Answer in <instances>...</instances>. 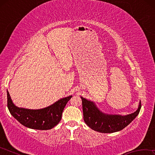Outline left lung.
Here are the masks:
<instances>
[{
  "label": "left lung",
  "mask_w": 155,
  "mask_h": 155,
  "mask_svg": "<svg viewBox=\"0 0 155 155\" xmlns=\"http://www.w3.org/2000/svg\"><path fill=\"white\" fill-rule=\"evenodd\" d=\"M82 99L83 119L91 129L103 133H111L120 131L134 120L140 111L141 101L137 111L127 115H107L100 111L93 102Z\"/></svg>",
  "instance_id": "8db88e82"
}]
</instances>
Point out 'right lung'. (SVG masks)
<instances>
[{
	"mask_svg": "<svg viewBox=\"0 0 155 155\" xmlns=\"http://www.w3.org/2000/svg\"><path fill=\"white\" fill-rule=\"evenodd\" d=\"M72 96L59 100L41 109H27L15 107L7 91V107L13 116L25 127L37 130H49L59 124L65 105Z\"/></svg>",
	"mask_w": 155,
	"mask_h": 155,
	"instance_id": "obj_1",
	"label": "right lung"
}]
</instances>
